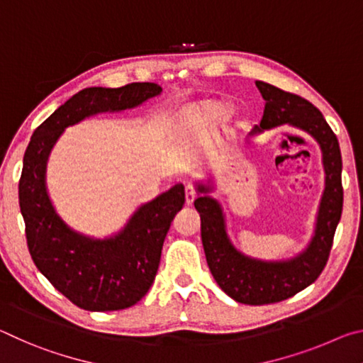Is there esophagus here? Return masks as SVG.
<instances>
[{
    "instance_id": "esophagus-1",
    "label": "esophagus",
    "mask_w": 363,
    "mask_h": 363,
    "mask_svg": "<svg viewBox=\"0 0 363 363\" xmlns=\"http://www.w3.org/2000/svg\"><path fill=\"white\" fill-rule=\"evenodd\" d=\"M196 199V190L192 186V184H187L186 186V203L187 205H192Z\"/></svg>"
}]
</instances>
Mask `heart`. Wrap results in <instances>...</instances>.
<instances>
[{
	"label": "heart",
	"instance_id": "obj_1",
	"mask_svg": "<svg viewBox=\"0 0 363 363\" xmlns=\"http://www.w3.org/2000/svg\"><path fill=\"white\" fill-rule=\"evenodd\" d=\"M214 108H218V110H219V108H220V107H214Z\"/></svg>",
	"mask_w": 363,
	"mask_h": 363
}]
</instances>
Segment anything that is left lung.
Wrapping results in <instances>:
<instances>
[{"instance_id": "left-lung-1", "label": "left lung", "mask_w": 363, "mask_h": 363, "mask_svg": "<svg viewBox=\"0 0 363 363\" xmlns=\"http://www.w3.org/2000/svg\"><path fill=\"white\" fill-rule=\"evenodd\" d=\"M266 101L261 123L253 133L280 125H291L311 134L322 149L325 190L317 213L315 230L307 248L288 261H261L245 256L230 243L225 232L220 205L211 199L210 186L199 184L200 194L194 201L201 219V242L214 280L220 290L242 304L261 306L294 296L314 284L327 266L336 225L342 213L341 150L336 134L323 115L309 101L275 86L256 82Z\"/></svg>"}]
</instances>
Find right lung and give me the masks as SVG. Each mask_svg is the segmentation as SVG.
<instances>
[{
  "label": "right lung",
  "instance_id": "obj_1",
  "mask_svg": "<svg viewBox=\"0 0 363 363\" xmlns=\"http://www.w3.org/2000/svg\"><path fill=\"white\" fill-rule=\"evenodd\" d=\"M160 93L157 83L79 91L36 128L23 155L19 205L30 256L52 286L84 311L126 309L145 296L186 194L176 184L140 206L121 232L97 240L70 229L54 210L45 181L48 157L67 126L101 112L133 108Z\"/></svg>",
  "mask_w": 363,
  "mask_h": 363
}]
</instances>
